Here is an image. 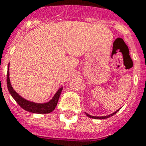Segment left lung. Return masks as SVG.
<instances>
[{"label":"left lung","instance_id":"obj_1","mask_svg":"<svg viewBox=\"0 0 146 146\" xmlns=\"http://www.w3.org/2000/svg\"><path fill=\"white\" fill-rule=\"evenodd\" d=\"M119 110H120V109H118L117 111H114L113 113H111V114H108V115H107V116H102V117H97V116H92V115H89V113H86V112H85V113H86V116H88L89 117L92 118V119H98V120H102V119H106V118H108V117H111V116L114 115V114H115V113H117V112L118 111H119Z\"/></svg>","mask_w":146,"mask_h":146}]
</instances>
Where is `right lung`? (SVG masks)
<instances>
[{"label":"right lung","mask_w":146,"mask_h":146,"mask_svg":"<svg viewBox=\"0 0 146 146\" xmlns=\"http://www.w3.org/2000/svg\"><path fill=\"white\" fill-rule=\"evenodd\" d=\"M9 67H10V64H8L7 74V85L8 91L11 96L13 98V99L17 102V104H19L22 108L24 109L25 111L34 113H49L54 110L57 106L58 100H59L60 93L63 90V86L58 89V90L54 94V96H53L52 98L48 102H44V103H37V102H31V101L26 100V98H23L21 96H19L13 88L10 80Z\"/></svg>","instance_id":"obj_1"}]
</instances>
